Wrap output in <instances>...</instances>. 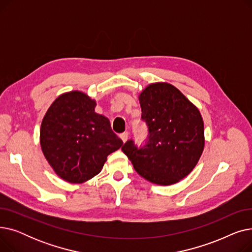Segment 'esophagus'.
<instances>
[{"label": "esophagus", "mask_w": 252, "mask_h": 252, "mask_svg": "<svg viewBox=\"0 0 252 252\" xmlns=\"http://www.w3.org/2000/svg\"><path fill=\"white\" fill-rule=\"evenodd\" d=\"M119 137H121V139L123 140V142H126V141L127 140V138H128V133H127V131H125V133L119 135Z\"/></svg>", "instance_id": "34e87169"}]
</instances>
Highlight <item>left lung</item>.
I'll list each match as a JSON object with an SVG mask.
<instances>
[{
	"label": "left lung",
	"mask_w": 252,
	"mask_h": 252,
	"mask_svg": "<svg viewBox=\"0 0 252 252\" xmlns=\"http://www.w3.org/2000/svg\"><path fill=\"white\" fill-rule=\"evenodd\" d=\"M141 119L148 136L140 146L133 139L122 147L137 173L157 185H171L188 176L204 148L199 110L169 84H152L139 97Z\"/></svg>",
	"instance_id": "obj_1"
}]
</instances>
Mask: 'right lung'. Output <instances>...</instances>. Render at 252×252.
<instances>
[{
	"mask_svg": "<svg viewBox=\"0 0 252 252\" xmlns=\"http://www.w3.org/2000/svg\"><path fill=\"white\" fill-rule=\"evenodd\" d=\"M95 106L82 92L66 93L53 102L43 119V153L55 173L69 183L98 175L107 156L123 145Z\"/></svg>",
	"mask_w": 252,
	"mask_h": 252,
	"instance_id": "right-lung-1",
	"label": "right lung"
}]
</instances>
